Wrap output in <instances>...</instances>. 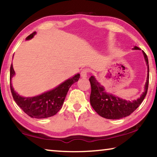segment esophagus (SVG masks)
I'll return each mask as SVG.
<instances>
[{"instance_id": "1", "label": "esophagus", "mask_w": 157, "mask_h": 157, "mask_svg": "<svg viewBox=\"0 0 157 157\" xmlns=\"http://www.w3.org/2000/svg\"><path fill=\"white\" fill-rule=\"evenodd\" d=\"M88 72H89L88 69H86V68L82 69L81 71V73H80L82 78H86L87 73H88Z\"/></svg>"}]
</instances>
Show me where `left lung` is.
Wrapping results in <instances>:
<instances>
[{
  "instance_id": "8db88e82",
  "label": "left lung",
  "mask_w": 157,
  "mask_h": 157,
  "mask_svg": "<svg viewBox=\"0 0 157 157\" xmlns=\"http://www.w3.org/2000/svg\"><path fill=\"white\" fill-rule=\"evenodd\" d=\"M133 50H140L139 47L134 46ZM146 65L147 66V75L144 92L140 98L134 100H126L117 97L105 91V87L97 81L94 76L89 78L91 86V93L90 95V103L98 115L107 119H121L129 116L136 109L144 100L147 92L149 84V64L147 55L143 50Z\"/></svg>"
}]
</instances>
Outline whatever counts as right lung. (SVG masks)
Listing matches in <instances>:
<instances>
[{
  "mask_svg": "<svg viewBox=\"0 0 157 157\" xmlns=\"http://www.w3.org/2000/svg\"><path fill=\"white\" fill-rule=\"evenodd\" d=\"M36 34V32L30 34L26 40L33 39ZM15 75L13 65L10 66V89L13 98L18 107L27 113L31 118H46L56 114L64 102L66 95L71 85L78 82L79 78V73L66 79L62 83L50 91L34 97H23L14 91L12 84V79Z\"/></svg>",
  "mask_w": 157,
  "mask_h": 157,
  "instance_id": "add662e5",
  "label": "right lung"
}]
</instances>
